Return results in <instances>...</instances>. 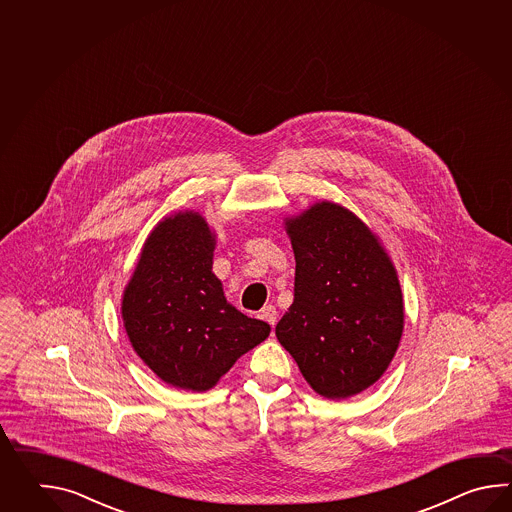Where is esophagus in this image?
<instances>
[{
	"mask_svg": "<svg viewBox=\"0 0 512 512\" xmlns=\"http://www.w3.org/2000/svg\"><path fill=\"white\" fill-rule=\"evenodd\" d=\"M261 318L269 324V326H276V318H278V311H276V307L274 305H265L263 309H261Z\"/></svg>",
	"mask_w": 512,
	"mask_h": 512,
	"instance_id": "1",
	"label": "esophagus"
}]
</instances>
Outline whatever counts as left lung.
Returning <instances> with one entry per match:
<instances>
[{"label":"left lung","instance_id":"1","mask_svg":"<svg viewBox=\"0 0 512 512\" xmlns=\"http://www.w3.org/2000/svg\"><path fill=\"white\" fill-rule=\"evenodd\" d=\"M285 225L296 260L294 300L276 337L322 397L364 392L390 366L403 335L392 261L355 214L333 203Z\"/></svg>","mask_w":512,"mask_h":512}]
</instances>
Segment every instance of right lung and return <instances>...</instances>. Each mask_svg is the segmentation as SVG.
<instances>
[{
    "label": "right lung",
    "instance_id": "right-lung-1",
    "mask_svg": "<svg viewBox=\"0 0 512 512\" xmlns=\"http://www.w3.org/2000/svg\"><path fill=\"white\" fill-rule=\"evenodd\" d=\"M214 236L194 212L161 221L144 243L122 300L131 346L174 388L205 392L269 337L267 322L227 302L212 272Z\"/></svg>",
    "mask_w": 512,
    "mask_h": 512
}]
</instances>
